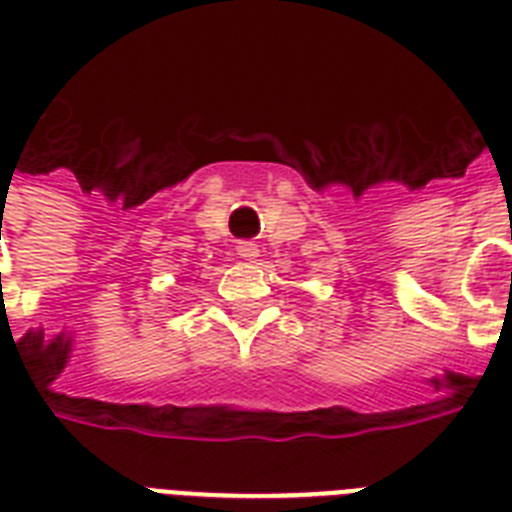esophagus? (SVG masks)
<instances>
[{"mask_svg": "<svg viewBox=\"0 0 512 512\" xmlns=\"http://www.w3.org/2000/svg\"><path fill=\"white\" fill-rule=\"evenodd\" d=\"M236 252H239V257H244V260H257V257H260V249L252 242H239Z\"/></svg>", "mask_w": 512, "mask_h": 512, "instance_id": "obj_1", "label": "esophagus"}]
</instances>
